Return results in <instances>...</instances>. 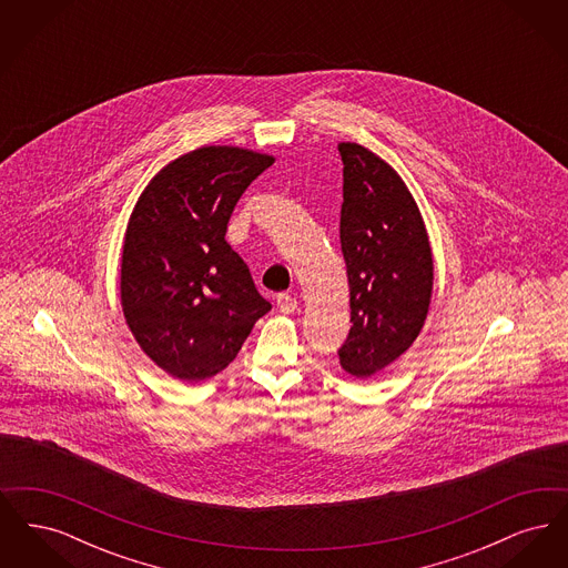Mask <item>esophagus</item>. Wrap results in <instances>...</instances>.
I'll use <instances>...</instances> for the list:
<instances>
[{
    "mask_svg": "<svg viewBox=\"0 0 568 568\" xmlns=\"http://www.w3.org/2000/svg\"><path fill=\"white\" fill-rule=\"evenodd\" d=\"M276 306H278L281 313L290 315V313L296 311L297 300L294 296H290V294H281V296L276 297Z\"/></svg>",
    "mask_w": 568,
    "mask_h": 568,
    "instance_id": "1",
    "label": "esophagus"
}]
</instances>
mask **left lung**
<instances>
[{"mask_svg": "<svg viewBox=\"0 0 568 568\" xmlns=\"http://www.w3.org/2000/svg\"><path fill=\"white\" fill-rule=\"evenodd\" d=\"M338 151L341 248L353 322L338 359L352 377L368 378L394 364L426 324L433 300V246L403 176L357 142H338Z\"/></svg>", "mask_w": 568, "mask_h": 568, "instance_id": "8db88e82", "label": "left lung"}]
</instances>
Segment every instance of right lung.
Here are the masks:
<instances>
[{"instance_id":"add662e5","label":"right lung","mask_w":568,"mask_h":568,"mask_svg":"<svg viewBox=\"0 0 568 568\" xmlns=\"http://www.w3.org/2000/svg\"><path fill=\"white\" fill-rule=\"evenodd\" d=\"M272 163L243 146H200L165 163L135 202L121 308L140 349L170 377L197 383L221 373L271 311L225 232L244 190Z\"/></svg>"}]
</instances>
